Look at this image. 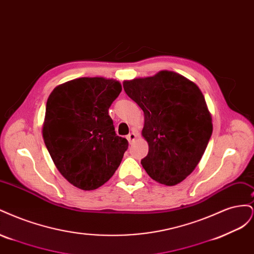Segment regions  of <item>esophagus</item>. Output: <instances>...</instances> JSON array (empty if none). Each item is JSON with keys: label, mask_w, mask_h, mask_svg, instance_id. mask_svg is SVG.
<instances>
[{"label": "esophagus", "mask_w": 254, "mask_h": 254, "mask_svg": "<svg viewBox=\"0 0 254 254\" xmlns=\"http://www.w3.org/2000/svg\"><path fill=\"white\" fill-rule=\"evenodd\" d=\"M136 137H137V134L132 131V132H130V133L127 135V140H128L129 143H132V142L136 139Z\"/></svg>", "instance_id": "esophagus-1"}]
</instances>
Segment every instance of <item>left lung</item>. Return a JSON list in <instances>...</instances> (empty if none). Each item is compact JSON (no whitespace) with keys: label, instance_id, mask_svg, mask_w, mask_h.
<instances>
[{"label":"left lung","instance_id":"8db88e82","mask_svg":"<svg viewBox=\"0 0 254 254\" xmlns=\"http://www.w3.org/2000/svg\"><path fill=\"white\" fill-rule=\"evenodd\" d=\"M123 87L144 112L142 135L149 148L144 170L161 184L180 183L201 160L213 131L200 89L172 71L125 80Z\"/></svg>","mask_w":254,"mask_h":254}]
</instances>
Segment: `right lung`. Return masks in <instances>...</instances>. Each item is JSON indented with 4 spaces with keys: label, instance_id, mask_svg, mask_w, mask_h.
Here are the masks:
<instances>
[{
    "label": "right lung",
    "instance_id": "1",
    "mask_svg": "<svg viewBox=\"0 0 254 254\" xmlns=\"http://www.w3.org/2000/svg\"><path fill=\"white\" fill-rule=\"evenodd\" d=\"M121 91L114 79L81 77L59 84L48 98L45 146L60 174L80 190H95L108 181L128 148L108 112Z\"/></svg>",
    "mask_w": 254,
    "mask_h": 254
}]
</instances>
